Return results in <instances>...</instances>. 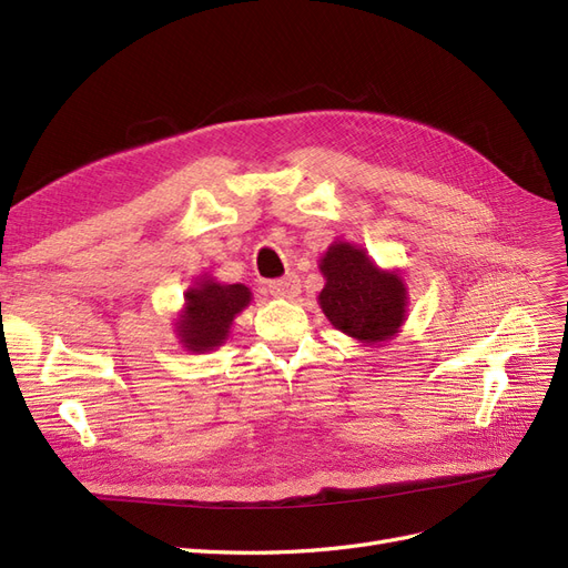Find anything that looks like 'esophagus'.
I'll list each match as a JSON object with an SVG mask.
<instances>
[{
  "instance_id": "34e87169",
  "label": "esophagus",
  "mask_w": 568,
  "mask_h": 568,
  "mask_svg": "<svg viewBox=\"0 0 568 568\" xmlns=\"http://www.w3.org/2000/svg\"><path fill=\"white\" fill-rule=\"evenodd\" d=\"M300 278L295 276V273H290V276H285V278H281V281H273L271 285H268V292L273 297H278V300H295L297 295H300Z\"/></svg>"
}]
</instances>
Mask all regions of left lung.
I'll use <instances>...</instances> for the list:
<instances>
[{
  "label": "left lung",
  "instance_id": "1",
  "mask_svg": "<svg viewBox=\"0 0 568 568\" xmlns=\"http://www.w3.org/2000/svg\"><path fill=\"white\" fill-rule=\"evenodd\" d=\"M325 287L318 304L327 321L363 346L397 337L407 321V285L397 268H382L367 250L334 241L318 262Z\"/></svg>",
  "mask_w": 568,
  "mask_h": 568
}]
</instances>
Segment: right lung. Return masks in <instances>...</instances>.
Wrapping results in <instances>:
<instances>
[{
  "label": "right lung",
  "instance_id": "right-lung-1",
  "mask_svg": "<svg viewBox=\"0 0 568 568\" xmlns=\"http://www.w3.org/2000/svg\"><path fill=\"white\" fill-rule=\"evenodd\" d=\"M252 292L243 283L226 285L213 276H199L184 292L175 334L184 351L207 353L220 348L231 334L239 313L250 306Z\"/></svg>",
  "mask_w": 568,
  "mask_h": 568
}]
</instances>
